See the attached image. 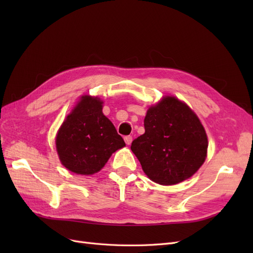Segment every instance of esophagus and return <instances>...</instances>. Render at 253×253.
Wrapping results in <instances>:
<instances>
[{
	"label": "esophagus",
	"mask_w": 253,
	"mask_h": 253,
	"mask_svg": "<svg viewBox=\"0 0 253 253\" xmlns=\"http://www.w3.org/2000/svg\"><path fill=\"white\" fill-rule=\"evenodd\" d=\"M125 141L126 144H131L133 141V137L132 136H126L125 137Z\"/></svg>",
	"instance_id": "esophagus-1"
}]
</instances>
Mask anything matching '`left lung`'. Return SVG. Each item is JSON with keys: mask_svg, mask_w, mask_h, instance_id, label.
<instances>
[{"mask_svg": "<svg viewBox=\"0 0 253 253\" xmlns=\"http://www.w3.org/2000/svg\"><path fill=\"white\" fill-rule=\"evenodd\" d=\"M144 129V134L133 140L131 150L153 181L175 185L191 177L204 164L208 149L205 128L178 99L165 97L151 106Z\"/></svg>", "mask_w": 253, "mask_h": 253, "instance_id": "left-lung-1", "label": "left lung"}]
</instances>
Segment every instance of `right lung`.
<instances>
[{
  "label": "right lung",
  "mask_w": 253,
  "mask_h": 253,
  "mask_svg": "<svg viewBox=\"0 0 253 253\" xmlns=\"http://www.w3.org/2000/svg\"><path fill=\"white\" fill-rule=\"evenodd\" d=\"M56 145L66 169L89 175L100 171L113 153L126 143L103 115L100 99L83 96L61 126Z\"/></svg>",
  "instance_id": "add662e5"
}]
</instances>
